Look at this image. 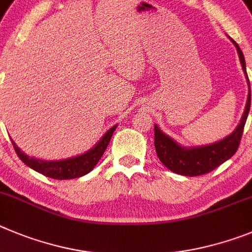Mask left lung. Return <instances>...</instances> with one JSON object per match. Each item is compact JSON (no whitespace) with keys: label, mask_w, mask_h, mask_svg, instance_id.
Segmentation results:
<instances>
[{"label":"left lung","mask_w":252,"mask_h":252,"mask_svg":"<svg viewBox=\"0 0 252 252\" xmlns=\"http://www.w3.org/2000/svg\"><path fill=\"white\" fill-rule=\"evenodd\" d=\"M230 40L236 47L240 63H241L242 70H244L249 85L248 101H246V106H245L239 126L231 134H228L227 137L221 140L206 144V146L185 147L181 146L180 143L176 142L168 134H165L157 124H154V147H156L158 158L169 171L174 172V173L188 177L206 174L208 172L214 171L215 168H217L220 164H222L227 159H230L239 148L245 123H246L249 112H250L251 90L249 76L246 74V63H245L244 54H242L239 45L231 37Z\"/></svg>","instance_id":"8db88e82"}]
</instances>
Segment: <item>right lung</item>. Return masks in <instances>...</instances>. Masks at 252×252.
I'll use <instances>...</instances> for the list:
<instances>
[{
    "label": "right lung",
    "instance_id": "1",
    "mask_svg": "<svg viewBox=\"0 0 252 252\" xmlns=\"http://www.w3.org/2000/svg\"><path fill=\"white\" fill-rule=\"evenodd\" d=\"M117 126L118 124H115L112 128L108 129L105 134L99 139V142L95 143V146L92 147L89 151L84 152V153L75 156V157L59 160H45L29 157L27 154H25L19 147L16 146V143L12 139H11V142H12L13 148H15L19 158L27 167H30L33 171L44 174V176L54 178V180H72V178L85 176L94 168L105 152Z\"/></svg>",
    "mask_w": 252,
    "mask_h": 252
}]
</instances>
